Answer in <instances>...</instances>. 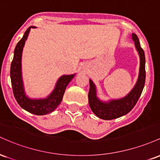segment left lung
Segmentation results:
<instances>
[{"instance_id":"1","label":"left lung","mask_w":160,"mask_h":160,"mask_svg":"<svg viewBox=\"0 0 160 160\" xmlns=\"http://www.w3.org/2000/svg\"><path fill=\"white\" fill-rule=\"evenodd\" d=\"M132 38L135 42V49L138 52L140 66L136 83L126 96L119 99H111L108 102L102 101L97 96L96 86L92 80L89 79V92L88 95L89 106L93 113L102 120H113L127 114L136 104L144 89L146 78L144 52L141 47L138 38L136 34L132 33Z\"/></svg>"}]
</instances>
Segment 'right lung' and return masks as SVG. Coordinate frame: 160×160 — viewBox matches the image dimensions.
<instances>
[{
    "mask_svg": "<svg viewBox=\"0 0 160 160\" xmlns=\"http://www.w3.org/2000/svg\"><path fill=\"white\" fill-rule=\"evenodd\" d=\"M31 28H36L31 26L27 29L21 40L18 42L14 50L13 59L10 67V78L12 91L16 100L20 107L29 113L35 115H46L52 113L61 103L65 89L76 74L62 75L57 80L56 86L47 98H31L26 95L24 87L22 73V55Z\"/></svg>",
    "mask_w": 160,
    "mask_h": 160,
    "instance_id": "add662e5",
    "label": "right lung"
}]
</instances>
